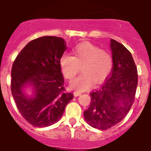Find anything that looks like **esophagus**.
Here are the masks:
<instances>
[{
    "instance_id": "1",
    "label": "esophagus",
    "mask_w": 151,
    "mask_h": 151,
    "mask_svg": "<svg viewBox=\"0 0 151 151\" xmlns=\"http://www.w3.org/2000/svg\"><path fill=\"white\" fill-rule=\"evenodd\" d=\"M73 94H74V95L76 96V97H77V96H79V95H81V92H78V91H75L74 93H73Z\"/></svg>"
}]
</instances>
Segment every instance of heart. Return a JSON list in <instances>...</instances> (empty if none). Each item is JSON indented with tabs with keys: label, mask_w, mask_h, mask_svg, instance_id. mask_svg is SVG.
Returning <instances> with one entry per match:
<instances>
[{
	"label": "heart",
	"mask_w": 151,
	"mask_h": 151,
	"mask_svg": "<svg viewBox=\"0 0 151 151\" xmlns=\"http://www.w3.org/2000/svg\"><path fill=\"white\" fill-rule=\"evenodd\" d=\"M73 56L63 54L60 59V66L64 77L72 81L79 73H83L75 79L70 88L78 91L87 90L94 82L101 84L109 76L113 68V57L108 50L89 42L76 45Z\"/></svg>",
	"instance_id": "heart-1"
}]
</instances>
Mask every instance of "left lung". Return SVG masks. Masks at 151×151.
<instances>
[{
	"label": "left lung",
	"mask_w": 151,
	"mask_h": 151,
	"mask_svg": "<svg viewBox=\"0 0 151 151\" xmlns=\"http://www.w3.org/2000/svg\"><path fill=\"white\" fill-rule=\"evenodd\" d=\"M113 66L106 82L91 92V104L84 112L86 122L95 129L106 130L127 115L135 97L138 70L130 51L111 39Z\"/></svg>",
	"instance_id": "1"
}]
</instances>
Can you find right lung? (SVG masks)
<instances>
[{
  "label": "right lung",
  "instance_id": "add662e5",
  "mask_svg": "<svg viewBox=\"0 0 151 151\" xmlns=\"http://www.w3.org/2000/svg\"><path fill=\"white\" fill-rule=\"evenodd\" d=\"M63 38L43 36L31 41L16 57L11 70V92L17 109L25 119L35 127L56 123L73 98L66 92L60 66L66 50ZM26 83L35 87L36 94L29 99L23 94Z\"/></svg>",
  "mask_w": 151,
  "mask_h": 151
}]
</instances>
